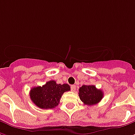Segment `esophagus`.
Returning <instances> with one entry per match:
<instances>
[{
    "mask_svg": "<svg viewBox=\"0 0 135 135\" xmlns=\"http://www.w3.org/2000/svg\"><path fill=\"white\" fill-rule=\"evenodd\" d=\"M75 90H76V86H75V85H71V90L74 92Z\"/></svg>",
    "mask_w": 135,
    "mask_h": 135,
    "instance_id": "34e87169",
    "label": "esophagus"
}]
</instances>
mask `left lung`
<instances>
[{
    "instance_id": "obj_1",
    "label": "left lung",
    "mask_w": 135,
    "mask_h": 135,
    "mask_svg": "<svg viewBox=\"0 0 135 135\" xmlns=\"http://www.w3.org/2000/svg\"><path fill=\"white\" fill-rule=\"evenodd\" d=\"M79 96L85 105H93L98 103L103 98V93L95 85H82L79 89Z\"/></svg>"
}]
</instances>
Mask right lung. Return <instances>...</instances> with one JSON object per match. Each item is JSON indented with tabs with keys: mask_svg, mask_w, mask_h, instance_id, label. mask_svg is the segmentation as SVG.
<instances>
[{
	"mask_svg": "<svg viewBox=\"0 0 135 135\" xmlns=\"http://www.w3.org/2000/svg\"><path fill=\"white\" fill-rule=\"evenodd\" d=\"M70 90L68 84H56V81L50 80L43 86L32 88L30 93V99L37 107L44 109L53 108L59 104L63 94Z\"/></svg>",
	"mask_w": 135,
	"mask_h": 135,
	"instance_id": "1",
	"label": "right lung"
}]
</instances>
